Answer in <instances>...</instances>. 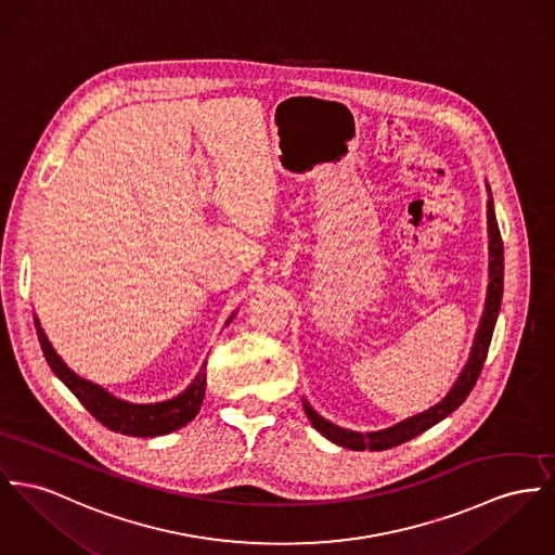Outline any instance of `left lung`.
<instances>
[{
    "instance_id": "left-lung-1",
    "label": "left lung",
    "mask_w": 555,
    "mask_h": 555,
    "mask_svg": "<svg viewBox=\"0 0 555 555\" xmlns=\"http://www.w3.org/2000/svg\"><path fill=\"white\" fill-rule=\"evenodd\" d=\"M488 189V204H486V219H488V288H486V302H483V311H481L480 326L476 331V338L469 351V360L461 370L459 378L454 380V385L450 387V391L443 396L438 404H434L418 414H412L404 421L378 429V431H353V429H345L331 423L328 418H324L322 414H318L311 404L302 398V408L307 418L311 421V425L331 442L349 450H387L393 446L408 442L412 438H416L418 434L427 431L429 427H434L436 423L443 421L448 414H452L456 408L461 406L469 391L474 389L478 376H480L481 366L486 362L488 356V347H490V338L494 333V324L499 318V309H501V300H503V269H505V259H503V240H501V231H499V222L494 215V202L490 195V186Z\"/></svg>"
}]
</instances>
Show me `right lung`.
I'll return each instance as SVG.
<instances>
[{"mask_svg":"<svg viewBox=\"0 0 555 555\" xmlns=\"http://www.w3.org/2000/svg\"><path fill=\"white\" fill-rule=\"evenodd\" d=\"M235 313L229 315L224 326H229ZM34 320H36L39 345L48 366L65 383V387L81 402V406L115 434L134 436V438L166 436L185 427L186 423L193 421L195 414L199 412L206 396V362L202 364L195 378L186 385L185 391H181L179 396L164 402H153V404H134L113 396L112 391H107L105 387L75 374L74 370L69 369L63 362V358L54 351L52 343L48 340V336L39 324L38 315H34Z\"/></svg>","mask_w":555,"mask_h":555,"instance_id":"obj_1","label":"right lung"}]
</instances>
